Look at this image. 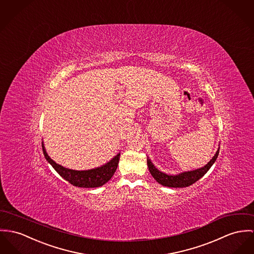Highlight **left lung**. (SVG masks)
<instances>
[{
	"label": "left lung",
	"mask_w": 254,
	"mask_h": 254,
	"mask_svg": "<svg viewBox=\"0 0 254 254\" xmlns=\"http://www.w3.org/2000/svg\"><path fill=\"white\" fill-rule=\"evenodd\" d=\"M218 153H219V149L216 151L213 158L204 167H201L199 169H195L192 171L183 172L177 175H168L159 171L157 168H156V166L153 164V162L149 157H147V164H148L150 173L158 184L168 188H186L194 184L200 178H202L208 172V170L215 163L218 156Z\"/></svg>",
	"instance_id": "obj_1"
}]
</instances>
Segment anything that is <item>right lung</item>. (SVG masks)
Instances as JSON below:
<instances>
[{
  "instance_id": "add662e5",
  "label": "right lung",
  "mask_w": 254,
  "mask_h": 254,
  "mask_svg": "<svg viewBox=\"0 0 254 254\" xmlns=\"http://www.w3.org/2000/svg\"><path fill=\"white\" fill-rule=\"evenodd\" d=\"M42 151L43 155L45 156L46 160L52 165V167L58 172L59 175L64 178L65 181L70 183L74 187L78 188H98L106 184L114 175L115 171L117 170L120 154L114 156L110 161L105 163L104 165L90 169V170H72L65 168L58 163H56L53 159L50 158L46 150L44 148L42 142Z\"/></svg>"
}]
</instances>
